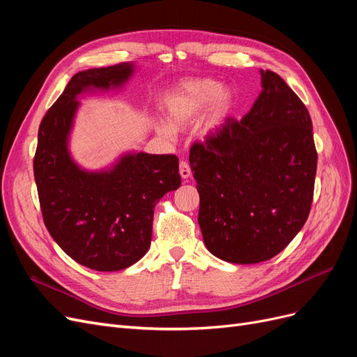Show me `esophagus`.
<instances>
[{"label": "esophagus", "mask_w": 357, "mask_h": 357, "mask_svg": "<svg viewBox=\"0 0 357 357\" xmlns=\"http://www.w3.org/2000/svg\"><path fill=\"white\" fill-rule=\"evenodd\" d=\"M180 176L183 180H188L192 176L190 167L186 160H180Z\"/></svg>", "instance_id": "34e87169"}]
</instances>
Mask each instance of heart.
I'll return each mask as SVG.
<instances>
[{
    "label": "heart",
    "instance_id": "heart-1",
    "mask_svg": "<svg viewBox=\"0 0 357 357\" xmlns=\"http://www.w3.org/2000/svg\"><path fill=\"white\" fill-rule=\"evenodd\" d=\"M207 105L209 109L205 112L201 123V131L204 134H208L218 128L229 113L232 93L210 79L185 82L169 95L167 101V121L169 126L176 129L185 128L197 121ZM159 129L162 134H171L168 126L160 125Z\"/></svg>",
    "mask_w": 357,
    "mask_h": 357
}]
</instances>
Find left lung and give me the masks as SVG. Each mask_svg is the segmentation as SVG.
Wrapping results in <instances>:
<instances>
[{"mask_svg":"<svg viewBox=\"0 0 357 357\" xmlns=\"http://www.w3.org/2000/svg\"><path fill=\"white\" fill-rule=\"evenodd\" d=\"M261 75L250 112L226 119L189 155L205 247L231 264L264 262L286 248L314 193L317 152L307 107L278 74Z\"/></svg>","mask_w":357,"mask_h":357,"instance_id":"8db88e82","label":"left lung"}]
</instances>
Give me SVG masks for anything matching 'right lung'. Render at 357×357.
<instances>
[{"instance_id": "1", "label": "right lung", "mask_w": 357, "mask_h": 357, "mask_svg": "<svg viewBox=\"0 0 357 357\" xmlns=\"http://www.w3.org/2000/svg\"><path fill=\"white\" fill-rule=\"evenodd\" d=\"M132 62L74 74L38 128L34 177L43 220L75 262L95 271H121L142 259L152 241L159 199L181 185L176 155L128 153L110 169H82L68 152L77 95L121 88Z\"/></svg>"}]
</instances>
